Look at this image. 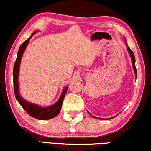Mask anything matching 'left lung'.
<instances>
[{
	"label": "left lung",
	"mask_w": 151,
	"mask_h": 151,
	"mask_svg": "<svg viewBox=\"0 0 151 151\" xmlns=\"http://www.w3.org/2000/svg\"><path fill=\"white\" fill-rule=\"evenodd\" d=\"M126 44H127V43H126ZM127 49H128V53H129L130 55V58H131L132 65H133V70H134V72H135V77L137 78V70H136V68H135V55H134V54H133V51H132V50H130V48H129V47L127 46ZM88 113H89L90 115H91V116H92V115H91V113H90L89 112H88ZM117 116H118V115H117ZM93 118H98V119H101V120H103V118H96V117H95V116H93ZM115 117H116V116H114V117H113V118H115ZM105 119L108 120V119H109V118H105Z\"/></svg>",
	"instance_id": "8db88e82"
}]
</instances>
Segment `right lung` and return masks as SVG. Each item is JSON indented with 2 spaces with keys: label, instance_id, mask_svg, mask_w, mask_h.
<instances>
[{
  "label": "right lung",
  "instance_id": "obj_1",
  "mask_svg": "<svg viewBox=\"0 0 151 151\" xmlns=\"http://www.w3.org/2000/svg\"><path fill=\"white\" fill-rule=\"evenodd\" d=\"M37 31H35L33 34L30 35V38H28L25 42H23L21 44V46H20L19 49H18L16 60L15 62L14 67H13V86H14V93L17 101H18V103L22 106V108L25 110V112L28 113L29 116L38 120H49L55 118L60 113V109H61L62 107L63 101L65 95L67 93V86L63 91L61 96H60L58 101L55 104L48 106V107H40V106H38V105L27 102L26 101H25L20 96L19 88H18V72H19L20 63H21L22 56H23V52L25 51L27 45H28V43H29L30 38H31V37Z\"/></svg>",
  "mask_w": 151,
  "mask_h": 151
}]
</instances>
